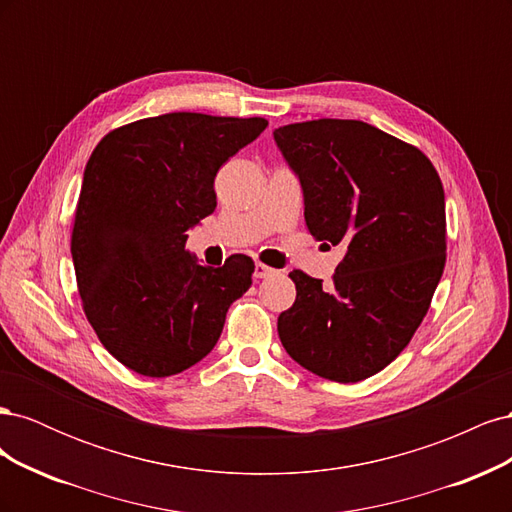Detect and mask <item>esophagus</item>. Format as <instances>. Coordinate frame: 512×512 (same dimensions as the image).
Returning a JSON list of instances; mask_svg holds the SVG:
<instances>
[{
	"label": "esophagus",
	"instance_id": "esophagus-1",
	"mask_svg": "<svg viewBox=\"0 0 512 512\" xmlns=\"http://www.w3.org/2000/svg\"><path fill=\"white\" fill-rule=\"evenodd\" d=\"M273 273H275V269L262 265V262H256V267H254V277H256V280H262V277H269Z\"/></svg>",
	"mask_w": 512,
	"mask_h": 512
}]
</instances>
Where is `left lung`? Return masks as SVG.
<instances>
[{
	"mask_svg": "<svg viewBox=\"0 0 512 512\" xmlns=\"http://www.w3.org/2000/svg\"><path fill=\"white\" fill-rule=\"evenodd\" d=\"M273 138L299 177L309 232L346 250L329 286L290 273L297 299L277 333L312 374L365 380L408 346L442 277V181L423 151L365 121L290 123Z\"/></svg>",
	"mask_w": 512,
	"mask_h": 512,
	"instance_id": "obj_1",
	"label": "left lung"
}]
</instances>
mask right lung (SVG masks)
<instances>
[{"instance_id":"1","label":"right lung","mask_w":512,"mask_h":512,"mask_svg":"<svg viewBox=\"0 0 512 512\" xmlns=\"http://www.w3.org/2000/svg\"><path fill=\"white\" fill-rule=\"evenodd\" d=\"M269 126L262 117L168 113L108 132L85 166L72 262L85 316L119 363L149 378L213 350L254 260L205 267L188 230L215 211L220 166Z\"/></svg>"}]
</instances>
